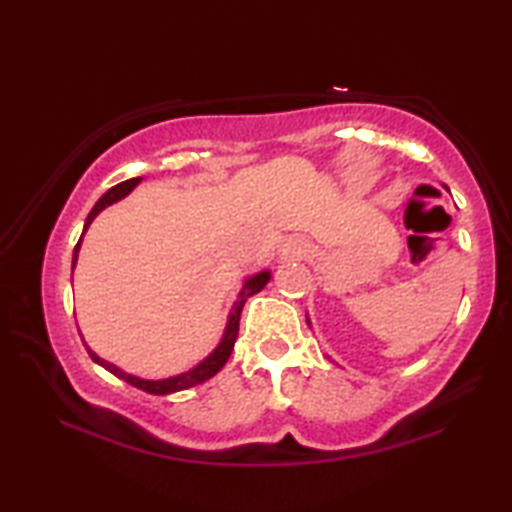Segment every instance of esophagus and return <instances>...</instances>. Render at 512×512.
<instances>
[{
	"instance_id": "34e87169",
	"label": "esophagus",
	"mask_w": 512,
	"mask_h": 512,
	"mask_svg": "<svg viewBox=\"0 0 512 512\" xmlns=\"http://www.w3.org/2000/svg\"><path fill=\"white\" fill-rule=\"evenodd\" d=\"M309 253H311V246L307 244L305 239L296 237V235L284 239L282 246H280V259H284V262H291V259H302V257H307Z\"/></svg>"
}]
</instances>
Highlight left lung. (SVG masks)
<instances>
[{"label": "left lung", "instance_id": "obj_1", "mask_svg": "<svg viewBox=\"0 0 512 512\" xmlns=\"http://www.w3.org/2000/svg\"><path fill=\"white\" fill-rule=\"evenodd\" d=\"M307 325H309V327H311V323H309V316H307Z\"/></svg>", "mask_w": 512, "mask_h": 512}]
</instances>
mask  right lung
<instances>
[{
  "label": "right lung",
  "instance_id": "right-lung-1",
  "mask_svg": "<svg viewBox=\"0 0 512 512\" xmlns=\"http://www.w3.org/2000/svg\"><path fill=\"white\" fill-rule=\"evenodd\" d=\"M140 183H142V178H131V180H126V183H119V185H115L112 189H108V192L103 194L97 203H94V207H92L90 214H88V219H85L83 235H85V232H88L90 223L97 219V216L103 210H106V207L119 203L121 198H126ZM83 235L79 239V244H76V248H74L72 273H74V268H76V262H79V250H81V244H83ZM268 280H271V271H268V268H266V271H259L255 275L246 277L244 284H241L239 293H237L235 302H232V307H230V314H228V320H225V329H223V336H221L219 345H216V348L210 354H207L203 361H198L194 368L180 372V375H171V377H164V379H144V377H137V375H131V372L121 370L119 366H115V363L101 359L97 352H92L88 348V345H85V350H88V354H90L94 363H99L101 368H106L115 377L128 381V384H131V386L140 388V391H146V393H151V395H171V393H178V391H187V388L203 384V381L214 377L216 372H219L225 366V361L230 359L232 348H235V341H237V334H239L241 309H244L246 300L250 296H255L257 291H262L266 287ZM81 339H83V336H81Z\"/></svg>",
  "mask_w": 512,
  "mask_h": 512
}]
</instances>
